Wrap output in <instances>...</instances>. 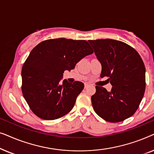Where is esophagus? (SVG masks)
I'll use <instances>...</instances> for the list:
<instances>
[{"mask_svg":"<svg viewBox=\"0 0 154 154\" xmlns=\"http://www.w3.org/2000/svg\"><path fill=\"white\" fill-rule=\"evenodd\" d=\"M90 85L88 83H85V88H87Z\"/></svg>","mask_w":154,"mask_h":154,"instance_id":"34e87169","label":"esophagus"}]
</instances>
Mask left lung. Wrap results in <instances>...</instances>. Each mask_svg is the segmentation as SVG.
<instances>
[{
	"instance_id": "left-lung-1",
	"label": "left lung",
	"mask_w": 154,
	"mask_h": 154,
	"mask_svg": "<svg viewBox=\"0 0 154 154\" xmlns=\"http://www.w3.org/2000/svg\"><path fill=\"white\" fill-rule=\"evenodd\" d=\"M102 64L100 76L109 77L111 92L96 86L92 96L94 111L105 121L118 123L135 113L145 92V66L137 52L113 39L88 41Z\"/></svg>"
}]
</instances>
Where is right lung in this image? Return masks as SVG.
Returning <instances> with one entry per match:
<instances>
[{"instance_id": "1", "label": "right lung", "mask_w": 154, "mask_h": 154, "mask_svg": "<svg viewBox=\"0 0 154 154\" xmlns=\"http://www.w3.org/2000/svg\"><path fill=\"white\" fill-rule=\"evenodd\" d=\"M93 52L86 41L64 38L46 40L31 50L22 66V90L38 117L57 119L73 109L84 84L66 80L61 83L63 73L74 69L80 60Z\"/></svg>"}]
</instances>
